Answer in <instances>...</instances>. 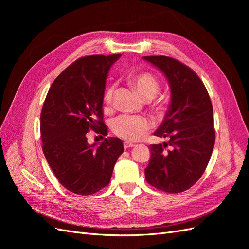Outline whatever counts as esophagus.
<instances>
[{
    "label": "esophagus",
    "instance_id": "esophagus-1",
    "mask_svg": "<svg viewBox=\"0 0 249 249\" xmlns=\"http://www.w3.org/2000/svg\"><path fill=\"white\" fill-rule=\"evenodd\" d=\"M135 144L134 143H132V142H129V141H124V148H130V147H133Z\"/></svg>",
    "mask_w": 249,
    "mask_h": 249
}]
</instances>
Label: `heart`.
Masks as SVG:
<instances>
[{"label":"heart","instance_id":"b5f03b06","mask_svg":"<svg viewBox=\"0 0 249 249\" xmlns=\"http://www.w3.org/2000/svg\"><path fill=\"white\" fill-rule=\"evenodd\" d=\"M131 85L143 100H150L159 93L160 81L154 73L149 71H141L134 73L130 78ZM114 86L107 87L104 92V103L109 105L112 102ZM163 105L156 103L154 109L157 112H162ZM152 122L145 116L138 115H120L111 122V130L116 136L130 140L138 141L145 137V135L152 129Z\"/></svg>","mask_w":249,"mask_h":249}]
</instances>
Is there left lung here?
<instances>
[{
  "instance_id": "obj_1",
  "label": "left lung",
  "mask_w": 249,
  "mask_h": 249,
  "mask_svg": "<svg viewBox=\"0 0 249 249\" xmlns=\"http://www.w3.org/2000/svg\"><path fill=\"white\" fill-rule=\"evenodd\" d=\"M161 70L171 89V103L155 136L167 143L150 144L146 182L167 193L189 189L205 172L215 144L213 106L202 81L189 66L167 56L143 57ZM169 145L171 150H166Z\"/></svg>"
}]
</instances>
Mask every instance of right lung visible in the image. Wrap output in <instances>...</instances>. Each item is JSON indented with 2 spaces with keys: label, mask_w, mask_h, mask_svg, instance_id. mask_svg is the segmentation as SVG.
<instances>
[{
  "label": "right lung",
  "mask_w": 249,
  "mask_h": 249,
  "mask_svg": "<svg viewBox=\"0 0 249 249\" xmlns=\"http://www.w3.org/2000/svg\"><path fill=\"white\" fill-rule=\"evenodd\" d=\"M120 57L91 55L77 59L53 82L40 114L42 152L55 177L79 195L108 186L113 168L124 152L119 138L89 145L90 130L106 136L103 97L111 65Z\"/></svg>",
  "instance_id": "add662e5"
}]
</instances>
